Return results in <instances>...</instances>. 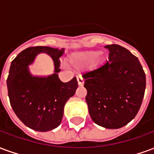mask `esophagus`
<instances>
[{"label":"esophagus","instance_id":"34e87169","mask_svg":"<svg viewBox=\"0 0 154 154\" xmlns=\"http://www.w3.org/2000/svg\"><path fill=\"white\" fill-rule=\"evenodd\" d=\"M77 82H78V85H79V86H83L84 79H83V77H82L81 75H78V76H77Z\"/></svg>","mask_w":154,"mask_h":154}]
</instances>
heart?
<instances>
[{
	"instance_id": "1",
	"label": "heart",
	"mask_w": 154,
	"mask_h": 154,
	"mask_svg": "<svg viewBox=\"0 0 154 154\" xmlns=\"http://www.w3.org/2000/svg\"><path fill=\"white\" fill-rule=\"evenodd\" d=\"M100 54V51L95 50L73 54L70 57L69 63L74 67H84L86 65H90L91 63H92L99 57Z\"/></svg>"
}]
</instances>
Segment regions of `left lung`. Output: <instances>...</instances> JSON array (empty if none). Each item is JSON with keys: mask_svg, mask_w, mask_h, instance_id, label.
Segmentation results:
<instances>
[{"mask_svg": "<svg viewBox=\"0 0 154 154\" xmlns=\"http://www.w3.org/2000/svg\"><path fill=\"white\" fill-rule=\"evenodd\" d=\"M109 61L83 74L88 110L97 125L119 129L136 116L144 97L146 77L142 65L125 48L106 46Z\"/></svg>", "mask_w": 154, "mask_h": 154, "instance_id": "8db88e82", "label": "left lung"}]
</instances>
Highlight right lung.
Masks as SVG:
<instances>
[{
  "instance_id": "obj_1",
  "label": "right lung",
  "mask_w": 154,
  "mask_h": 154,
  "mask_svg": "<svg viewBox=\"0 0 154 154\" xmlns=\"http://www.w3.org/2000/svg\"><path fill=\"white\" fill-rule=\"evenodd\" d=\"M63 52V48L29 47L20 52L11 64L6 80L11 106L19 119L36 131H49L60 125L64 106L78 87L76 77L67 82L58 77L59 57ZM39 52H46L54 60L55 72L49 77H32L29 74L28 65Z\"/></svg>"
}]
</instances>
